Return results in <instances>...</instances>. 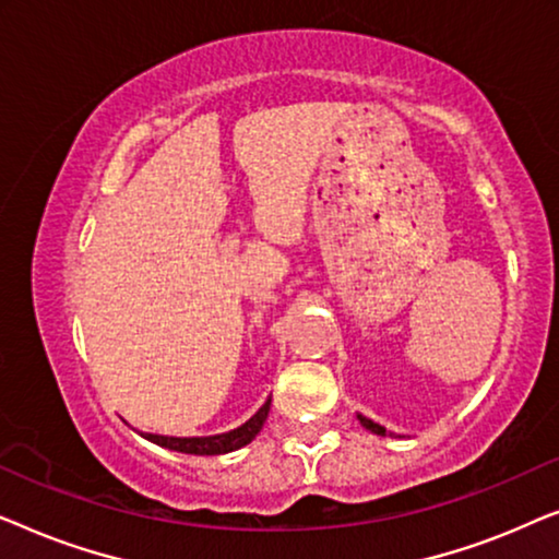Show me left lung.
<instances>
[{
  "label": "left lung",
  "mask_w": 559,
  "mask_h": 559,
  "mask_svg": "<svg viewBox=\"0 0 559 559\" xmlns=\"http://www.w3.org/2000/svg\"><path fill=\"white\" fill-rule=\"evenodd\" d=\"M358 419H361V425L366 427V430H371L373 435H386V430H384V427H381L379 423H373V419H369V417H364V415H358Z\"/></svg>",
  "instance_id": "8db88e82"
}]
</instances>
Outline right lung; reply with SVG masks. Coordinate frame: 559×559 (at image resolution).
<instances>
[{
    "label": "right lung",
    "mask_w": 559,
    "mask_h": 559,
    "mask_svg": "<svg viewBox=\"0 0 559 559\" xmlns=\"http://www.w3.org/2000/svg\"><path fill=\"white\" fill-rule=\"evenodd\" d=\"M270 404L272 400H266L264 407L259 409L249 423H243L241 427H236V430L224 432V435H209V438H167V435L144 432V438L155 442V445L178 450V453H188V455H224V453H231V450L249 445V442L257 438L259 430H262L266 423V415H270Z\"/></svg>",
    "instance_id": "add662e5"
}]
</instances>
